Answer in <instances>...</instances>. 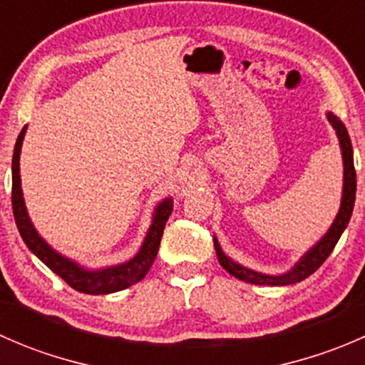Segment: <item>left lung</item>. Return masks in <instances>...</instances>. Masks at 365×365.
I'll return each instance as SVG.
<instances>
[{"instance_id": "8db88e82", "label": "left lung", "mask_w": 365, "mask_h": 365, "mask_svg": "<svg viewBox=\"0 0 365 365\" xmlns=\"http://www.w3.org/2000/svg\"><path fill=\"white\" fill-rule=\"evenodd\" d=\"M329 121L332 123V127L336 128L337 138H339L341 150H342V162H344V185H342V201L339 213H337L336 220L330 226L329 233L314 245L300 261L295 264L293 270H289L288 274L282 275H264L259 272L249 270V268L242 267V264L235 263L230 257L226 256L219 247V242L213 238V244H215L217 257H219V263L222 264V268L226 272H230L233 277L240 279V281L251 282V284H261V286H286V284H295V282L304 281L309 275L314 274L323 263H325L327 257L330 256V252L334 251L336 244L339 242L342 231L346 230L349 222V217H351L353 205H355V194H356V173L355 165H353V148H351V139H349L348 130H346L344 123L336 116V114L329 113Z\"/></svg>"}]
</instances>
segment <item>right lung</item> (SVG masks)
<instances>
[{"label":"right lung","instance_id":"1","mask_svg":"<svg viewBox=\"0 0 365 365\" xmlns=\"http://www.w3.org/2000/svg\"><path fill=\"white\" fill-rule=\"evenodd\" d=\"M26 127L21 130L19 138L16 141V148H14L12 157V208L14 217H16L17 230H19L21 237H23L24 244L28 249L42 261L43 264L51 268L56 275H60L70 288L77 289L81 293H88V295H108V293L120 292V289L128 288V286L135 284L141 281L146 274H148L150 267L155 261L157 252H159L160 238L164 233V226L168 222L169 215L173 210V201L165 200L157 206L155 217L150 226L148 235L145 238L141 251L134 259L127 261L118 267L104 268V270L90 272L81 268L73 261L67 259L61 254L49 247L46 242L42 240L36 230L33 227L31 220H29L28 212H26L24 200H23V190H21V175H19V155H21V146H23Z\"/></svg>","mask_w":365,"mask_h":365}]
</instances>
